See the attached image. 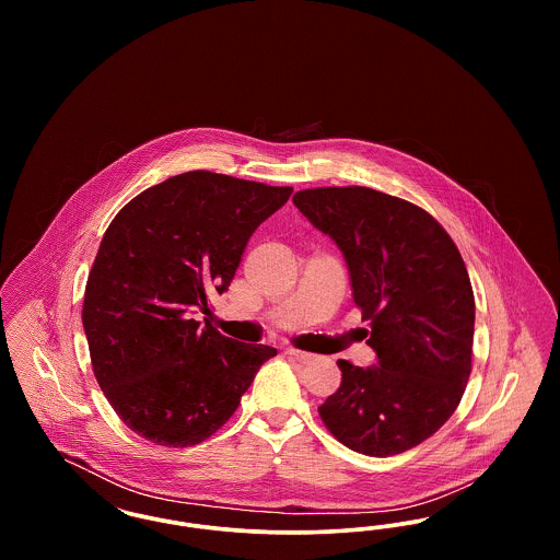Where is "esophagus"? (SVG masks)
Listing matches in <instances>:
<instances>
[{"mask_svg":"<svg viewBox=\"0 0 560 560\" xmlns=\"http://www.w3.org/2000/svg\"><path fill=\"white\" fill-rule=\"evenodd\" d=\"M285 354H288L290 359H293V361H298V363H311V361H313V354H311V352L295 350V348H288Z\"/></svg>","mask_w":560,"mask_h":560,"instance_id":"1","label":"esophagus"}]
</instances>
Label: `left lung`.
I'll use <instances>...</instances> for the list:
<instances>
[{"label": "left lung", "instance_id": "obj_1", "mask_svg": "<svg viewBox=\"0 0 560 560\" xmlns=\"http://www.w3.org/2000/svg\"><path fill=\"white\" fill-rule=\"evenodd\" d=\"M293 206L340 247L377 363L338 361L319 407L352 452H407L452 418L472 370L475 293L447 231L422 208L368 187L298 190Z\"/></svg>", "mask_w": 560, "mask_h": 560}]
</instances>
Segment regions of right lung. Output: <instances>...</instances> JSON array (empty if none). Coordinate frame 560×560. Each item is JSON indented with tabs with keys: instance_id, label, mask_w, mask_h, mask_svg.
I'll return each mask as SVG.
<instances>
[{
	"instance_id": "1",
	"label": "right lung",
	"mask_w": 560,
	"mask_h": 560,
	"mask_svg": "<svg viewBox=\"0 0 560 560\" xmlns=\"http://www.w3.org/2000/svg\"><path fill=\"white\" fill-rule=\"evenodd\" d=\"M292 190L197 170L142 190L108 224L81 320L98 386L142 439L206 441L277 354L192 315H210V295L229 290L247 241Z\"/></svg>"
}]
</instances>
